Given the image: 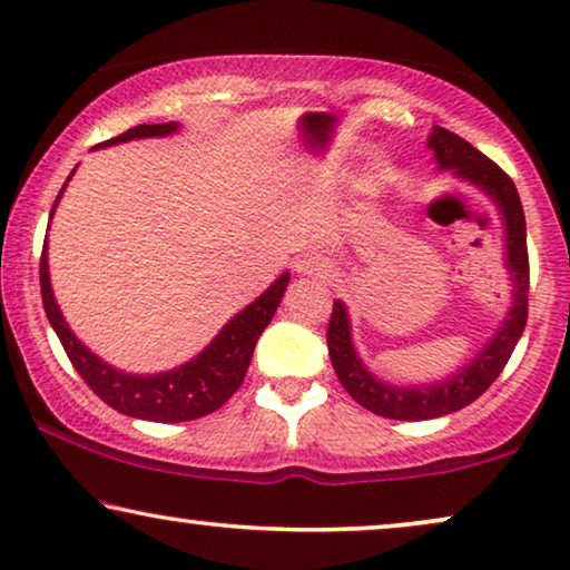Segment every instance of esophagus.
<instances>
[{"instance_id": "1", "label": "esophagus", "mask_w": 570, "mask_h": 570, "mask_svg": "<svg viewBox=\"0 0 570 570\" xmlns=\"http://www.w3.org/2000/svg\"><path fill=\"white\" fill-rule=\"evenodd\" d=\"M295 272L308 279H326L332 275V264L322 254H301L295 259Z\"/></svg>"}]
</instances>
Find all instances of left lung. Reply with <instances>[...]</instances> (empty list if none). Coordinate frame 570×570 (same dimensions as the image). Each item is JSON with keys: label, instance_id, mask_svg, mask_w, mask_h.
Wrapping results in <instances>:
<instances>
[{"label": "left lung", "instance_id": "obj_1", "mask_svg": "<svg viewBox=\"0 0 570 570\" xmlns=\"http://www.w3.org/2000/svg\"><path fill=\"white\" fill-rule=\"evenodd\" d=\"M428 147L433 150V158L439 163V170H451L456 178H464L472 186H478L482 194L493 199V205L501 213L505 228V269H509L513 293L511 308L505 314L503 324L498 326L478 355L470 363H464L456 373H451L443 381L417 386H396L379 379L368 371V365L361 361L353 345V326L345 303L334 301L330 330H326V347L337 373L340 384L347 389L357 404L371 410L373 415L392 417V420H431L443 417L451 412L472 404L488 386L501 376L503 365L517 347L527 326V295H529V256H527V220L521 209L519 191L509 174H503L493 160L485 158L480 150L456 137L454 131L433 127L428 137Z\"/></svg>", "mask_w": 570, "mask_h": 570}]
</instances>
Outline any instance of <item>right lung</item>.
Returning <instances> with one entry per match:
<instances>
[{"label": "right lung", "instance_id": "add662e5", "mask_svg": "<svg viewBox=\"0 0 570 570\" xmlns=\"http://www.w3.org/2000/svg\"><path fill=\"white\" fill-rule=\"evenodd\" d=\"M174 131H178V121L139 124V127H131L124 131V135L108 139V142L96 145L92 150L129 142V139L168 137L174 135ZM72 174H69V178H72ZM67 181L61 186L59 197L65 194ZM57 202H53V209H57ZM287 283H291V272H283L259 298L248 303L240 314L233 316L230 322L223 326L220 334H217L197 357L178 365V368L150 373V376H137V373H124L119 368H114V365H108L106 361H100L96 353H90V350L75 337V332L69 330L65 316H61L57 298H53L46 244L41 254L43 308L59 342L65 345V353L69 361H72L75 371L80 373L85 384H88L108 407H114L116 412L129 417L153 420V423H184V420L205 417L217 407H223V404L236 394V389L240 386V381H244L248 371V363H252L256 340H259V334L267 330L272 316H275Z\"/></svg>", "mask_w": 570, "mask_h": 570}]
</instances>
